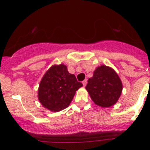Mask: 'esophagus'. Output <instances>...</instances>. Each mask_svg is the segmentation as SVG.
I'll return each instance as SVG.
<instances>
[{
  "label": "esophagus",
  "instance_id": "34e87169",
  "mask_svg": "<svg viewBox=\"0 0 150 150\" xmlns=\"http://www.w3.org/2000/svg\"><path fill=\"white\" fill-rule=\"evenodd\" d=\"M86 84H87V80H84L83 81V86H86Z\"/></svg>",
  "mask_w": 150,
  "mask_h": 150
}]
</instances>
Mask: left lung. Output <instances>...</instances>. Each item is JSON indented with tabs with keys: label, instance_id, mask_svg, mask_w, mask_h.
<instances>
[{
	"label": "left lung",
	"instance_id": "obj_1",
	"mask_svg": "<svg viewBox=\"0 0 150 150\" xmlns=\"http://www.w3.org/2000/svg\"><path fill=\"white\" fill-rule=\"evenodd\" d=\"M86 89L95 104L110 107L118 101L122 84L119 75L112 68L101 65L96 68L93 77L88 79Z\"/></svg>",
	"mask_w": 150,
	"mask_h": 150
}]
</instances>
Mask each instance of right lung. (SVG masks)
<instances>
[{
  "label": "right lung",
  "mask_w": 150,
  "mask_h": 150,
  "mask_svg": "<svg viewBox=\"0 0 150 150\" xmlns=\"http://www.w3.org/2000/svg\"><path fill=\"white\" fill-rule=\"evenodd\" d=\"M83 84L78 82L63 64L51 66L42 78L38 87L39 102L51 112H59L72 102L76 91Z\"/></svg>",
  "instance_id": "add662e5"
}]
</instances>
